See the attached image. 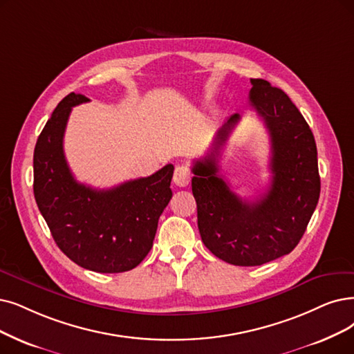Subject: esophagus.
I'll return each instance as SVG.
<instances>
[{
  "instance_id": "1",
  "label": "esophagus",
  "mask_w": 354,
  "mask_h": 354,
  "mask_svg": "<svg viewBox=\"0 0 354 354\" xmlns=\"http://www.w3.org/2000/svg\"><path fill=\"white\" fill-rule=\"evenodd\" d=\"M190 169L186 165H177L174 169V176L173 180L176 183V186L178 187H186L189 183H190Z\"/></svg>"
}]
</instances>
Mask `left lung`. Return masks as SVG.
<instances>
[{"instance_id": "8db88e82", "label": "left lung", "mask_w": 354, "mask_h": 354, "mask_svg": "<svg viewBox=\"0 0 354 354\" xmlns=\"http://www.w3.org/2000/svg\"><path fill=\"white\" fill-rule=\"evenodd\" d=\"M251 86L250 106L270 135V187L256 202H245L218 174L221 149L241 119L238 113L223 123L214 148L192 168L202 241L234 266H261L289 254L301 241L321 190L315 139L298 107L266 80L251 78Z\"/></svg>"}]
</instances>
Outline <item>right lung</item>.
Returning a JSON list of instances; mask_svg holds the SVG:
<instances>
[{
	"label": "right lung",
	"instance_id": "add662e5",
	"mask_svg": "<svg viewBox=\"0 0 354 354\" xmlns=\"http://www.w3.org/2000/svg\"><path fill=\"white\" fill-rule=\"evenodd\" d=\"M90 102L71 93L56 106L33 155V192L56 245L68 259L97 273H122L142 261L171 199L174 167L97 190L78 183L65 160L64 133L74 106Z\"/></svg>",
	"mask_w": 354,
	"mask_h": 354
}]
</instances>
